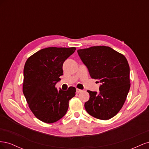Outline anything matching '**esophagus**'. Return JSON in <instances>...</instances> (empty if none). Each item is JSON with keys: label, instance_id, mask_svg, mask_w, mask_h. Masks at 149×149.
<instances>
[{"label": "esophagus", "instance_id": "1", "mask_svg": "<svg viewBox=\"0 0 149 149\" xmlns=\"http://www.w3.org/2000/svg\"><path fill=\"white\" fill-rule=\"evenodd\" d=\"M82 91H83V90L80 89H78V88H76V93H81V92H82Z\"/></svg>", "mask_w": 149, "mask_h": 149}]
</instances>
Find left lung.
Listing matches in <instances>:
<instances>
[{
	"label": "left lung",
	"mask_w": 149,
	"mask_h": 149,
	"mask_svg": "<svg viewBox=\"0 0 149 149\" xmlns=\"http://www.w3.org/2000/svg\"><path fill=\"white\" fill-rule=\"evenodd\" d=\"M90 76L100 83V92L88 90L84 104L88 113L101 120L113 118L123 107L130 87V68L125 57L106 46L78 49Z\"/></svg>",
	"instance_id": "1"
}]
</instances>
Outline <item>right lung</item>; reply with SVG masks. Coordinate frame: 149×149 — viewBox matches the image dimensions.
I'll list each match as a JSON object with an SVG mask.
<instances>
[{
    "label": "right lung",
    "instance_id": "obj_1",
    "mask_svg": "<svg viewBox=\"0 0 149 149\" xmlns=\"http://www.w3.org/2000/svg\"><path fill=\"white\" fill-rule=\"evenodd\" d=\"M75 47H48L40 49L26 61L24 69L23 93L36 118L45 123H55L68 111L76 88L58 90L56 84L63 75V64Z\"/></svg>",
    "mask_w": 149,
    "mask_h": 149
}]
</instances>
